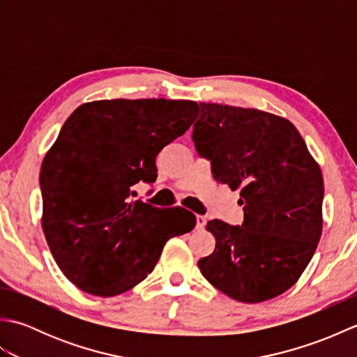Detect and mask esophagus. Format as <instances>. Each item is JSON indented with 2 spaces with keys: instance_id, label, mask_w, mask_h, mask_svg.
Returning <instances> with one entry per match:
<instances>
[{
  "instance_id": "1",
  "label": "esophagus",
  "mask_w": 357,
  "mask_h": 357,
  "mask_svg": "<svg viewBox=\"0 0 357 357\" xmlns=\"http://www.w3.org/2000/svg\"><path fill=\"white\" fill-rule=\"evenodd\" d=\"M206 222H207L206 216H201V215L196 216V229H198V230H204V227H206Z\"/></svg>"
}]
</instances>
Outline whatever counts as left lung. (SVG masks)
<instances>
[{"instance_id":"1","label":"left lung","mask_w":357,"mask_h":357,"mask_svg":"<svg viewBox=\"0 0 357 357\" xmlns=\"http://www.w3.org/2000/svg\"><path fill=\"white\" fill-rule=\"evenodd\" d=\"M198 153L221 184L241 190L244 222L213 219L215 252L198 267L229 298L256 304L293 287L322 234L321 167L290 121L256 109L199 102Z\"/></svg>"}]
</instances>
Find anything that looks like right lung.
<instances>
[{"label": "right lung", "mask_w": 357, "mask_h": 357, "mask_svg": "<svg viewBox=\"0 0 357 357\" xmlns=\"http://www.w3.org/2000/svg\"><path fill=\"white\" fill-rule=\"evenodd\" d=\"M198 113L185 100H102L81 104L44 156L43 231L64 276L110 298L142 282L165 242L192 231L181 207L130 201V187L156 179V155Z\"/></svg>", "instance_id": "add662e5"}]
</instances>
